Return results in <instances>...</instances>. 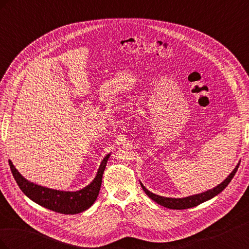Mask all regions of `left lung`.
I'll use <instances>...</instances> for the list:
<instances>
[{"label": "left lung", "mask_w": 249, "mask_h": 249, "mask_svg": "<svg viewBox=\"0 0 249 249\" xmlns=\"http://www.w3.org/2000/svg\"><path fill=\"white\" fill-rule=\"evenodd\" d=\"M239 165H240V161L237 164V166L235 167L231 173L230 176L225 178L222 183H220L218 186L214 187L213 189H210L206 192H202V193H198V194H195V195H190V196L188 197H183V198H171V197H164V196H160V195H157L153 192L148 191L146 188L142 185V183L140 182V185L142 187L143 191L146 193L147 196L149 198H152L154 201H156L157 203H159V205L165 207V208H168V209H172V210H184V209H189V208H193V207H196L200 203L205 202L211 198H213L216 195L219 194L221 191H223L225 189V187H227L230 182L231 180V178H233V176L236 175V172L239 168Z\"/></svg>", "instance_id": "8db88e82"}]
</instances>
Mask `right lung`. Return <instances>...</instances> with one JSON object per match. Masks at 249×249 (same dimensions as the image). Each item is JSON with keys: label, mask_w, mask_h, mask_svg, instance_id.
<instances>
[{"label": "right lung", "mask_w": 249, "mask_h": 249, "mask_svg": "<svg viewBox=\"0 0 249 249\" xmlns=\"http://www.w3.org/2000/svg\"><path fill=\"white\" fill-rule=\"evenodd\" d=\"M110 154L104 158L94 179L88 186L79 191H60L36 185L22 177L9 160L10 169L17 184L27 196L49 210L61 214H78L91 207L96 200L102 186L103 173Z\"/></svg>", "instance_id": "right-lung-1"}]
</instances>
